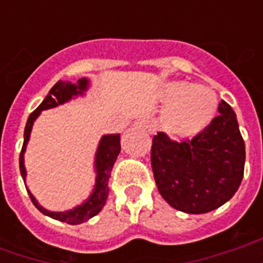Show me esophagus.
I'll list each match as a JSON object with an SVG mask.
<instances>
[{
	"label": "esophagus",
	"instance_id": "1",
	"mask_svg": "<svg viewBox=\"0 0 263 263\" xmlns=\"http://www.w3.org/2000/svg\"><path fill=\"white\" fill-rule=\"evenodd\" d=\"M134 125L137 126V128H141V129H145V131H148V132L152 131V125H151L146 120L135 121V124H134Z\"/></svg>",
	"mask_w": 263,
	"mask_h": 263
}]
</instances>
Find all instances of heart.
I'll list each match as a JSON object with an SVG mask.
<instances>
[{
  "instance_id": "heart-1",
  "label": "heart",
  "mask_w": 263,
  "mask_h": 263,
  "mask_svg": "<svg viewBox=\"0 0 263 263\" xmlns=\"http://www.w3.org/2000/svg\"><path fill=\"white\" fill-rule=\"evenodd\" d=\"M163 98L167 104L162 115V125L175 137L196 135L209 125L217 109V98L210 88L189 86L182 81L169 83Z\"/></svg>"
}]
</instances>
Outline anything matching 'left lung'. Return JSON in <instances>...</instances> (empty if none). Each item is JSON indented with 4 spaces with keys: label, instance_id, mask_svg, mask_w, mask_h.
I'll use <instances>...</instances> for the list:
<instances>
[{
    "label": "left lung",
    "instance_id": "left-lung-1",
    "mask_svg": "<svg viewBox=\"0 0 263 263\" xmlns=\"http://www.w3.org/2000/svg\"><path fill=\"white\" fill-rule=\"evenodd\" d=\"M192 139L173 141L165 132L152 139L151 165L162 197L173 209L204 214L235 194L243 177L245 143L231 105Z\"/></svg>",
    "mask_w": 263,
    "mask_h": 263
}]
</instances>
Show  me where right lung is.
<instances>
[{
    "label": "right lung",
    "instance_id": "add662e5",
    "mask_svg": "<svg viewBox=\"0 0 263 263\" xmlns=\"http://www.w3.org/2000/svg\"><path fill=\"white\" fill-rule=\"evenodd\" d=\"M87 84H88L87 79H80V80L77 81V84H73L70 81L59 80L50 88V91H49L48 96L41 103V105L29 115V118L26 121L25 132H24V145H22L20 155V171L22 177H24V180H25L26 176L25 166H24V152H25L26 143H28V139H29V135H31L33 121L36 120V117L41 114V111H43V109L53 108V107L59 105V104L66 103L73 96L83 94V91L87 88ZM120 134H109V135H104L101 138L97 149V155H96V167H97L96 187H94V192H92V194L90 196V198L87 200L86 203H83L81 205L70 210V211H65V213H52V211L42 209L37 204L35 197L28 190V194L31 197L32 203L35 204V207L41 213H43V214L49 215L50 218H54V220L62 221V222L71 224V226L81 224L84 221L90 220L91 217L97 215L101 211L104 204L107 201V197H108L109 176H111V171H112V166H114L115 160H117V156L120 155Z\"/></svg>",
    "mask_w": 263,
    "mask_h": 263
}]
</instances>
